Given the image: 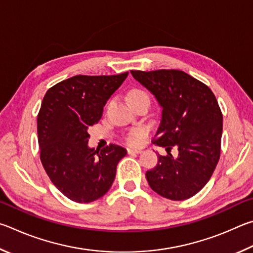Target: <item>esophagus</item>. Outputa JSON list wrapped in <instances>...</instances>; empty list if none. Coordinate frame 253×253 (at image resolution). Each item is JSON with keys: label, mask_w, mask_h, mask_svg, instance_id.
I'll list each match as a JSON object with an SVG mask.
<instances>
[{"label": "esophagus", "mask_w": 253, "mask_h": 253, "mask_svg": "<svg viewBox=\"0 0 253 253\" xmlns=\"http://www.w3.org/2000/svg\"><path fill=\"white\" fill-rule=\"evenodd\" d=\"M142 151L140 149H127V153L129 154H139Z\"/></svg>", "instance_id": "obj_1"}]
</instances>
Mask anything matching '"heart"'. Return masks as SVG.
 <instances>
[{"instance_id":"1","label":"heart","mask_w":253,"mask_h":253,"mask_svg":"<svg viewBox=\"0 0 253 253\" xmlns=\"http://www.w3.org/2000/svg\"><path fill=\"white\" fill-rule=\"evenodd\" d=\"M127 99H129L130 103H135L138 101L142 100H148L150 101V96L147 92L144 90H141V88H132L127 94ZM145 131L143 129H133L129 132V134L126 135V142L129 144H138L139 141L144 136Z\"/></svg>"}]
</instances>
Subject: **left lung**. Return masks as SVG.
I'll use <instances>...</instances> for the list:
<instances>
[{
  "instance_id": "left-lung-1",
  "label": "left lung",
  "mask_w": 253,
  "mask_h": 253,
  "mask_svg": "<svg viewBox=\"0 0 253 253\" xmlns=\"http://www.w3.org/2000/svg\"><path fill=\"white\" fill-rule=\"evenodd\" d=\"M162 108L154 144L178 148L176 158L159 154L145 176L154 192L173 201L193 197L210 180L220 159L222 112L209 86L180 70L131 71Z\"/></svg>"
}]
</instances>
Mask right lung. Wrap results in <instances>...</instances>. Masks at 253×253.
<instances>
[{
    "label": "right lung",
    "instance_id": "1",
    "mask_svg": "<svg viewBox=\"0 0 253 253\" xmlns=\"http://www.w3.org/2000/svg\"><path fill=\"white\" fill-rule=\"evenodd\" d=\"M129 72L75 75L50 87L38 114L40 159L52 183L70 200L88 203L112 185L126 150L110 144L88 148V127L100 121L110 96Z\"/></svg>",
    "mask_w": 253,
    "mask_h": 253
}]
</instances>
